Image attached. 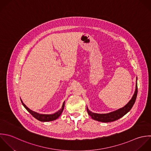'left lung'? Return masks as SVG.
I'll list each match as a JSON object with an SVG mask.
<instances>
[{
	"instance_id": "left-lung-1",
	"label": "left lung",
	"mask_w": 151,
	"mask_h": 151,
	"mask_svg": "<svg viewBox=\"0 0 151 151\" xmlns=\"http://www.w3.org/2000/svg\"><path fill=\"white\" fill-rule=\"evenodd\" d=\"M137 93H138V85L137 83L136 89H135L134 95H133L130 101L124 107L116 111H114L109 114H98L93 113L90 111H89V109L87 108L88 114H89V115L91 116V118L93 119L99 121V122H111L116 121L119 118H122V116H124L131 109V108H132L133 105L135 102L137 96Z\"/></svg>"
}]
</instances>
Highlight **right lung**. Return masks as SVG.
<instances>
[{"label": "right lung", "instance_id": "obj_1", "mask_svg": "<svg viewBox=\"0 0 151 151\" xmlns=\"http://www.w3.org/2000/svg\"><path fill=\"white\" fill-rule=\"evenodd\" d=\"M21 100V99H20ZM21 102H22V105H23V106L25 108V109L35 118H36V119H37L38 121H41V122H49V121H53V120H55L57 118H58L60 115H61L62 112H63V109H64V107H65V102H63V105L62 106V108L57 112H56L55 114H52V115H43V114H38L37 112H33L32 111H31L30 109H29L22 102V101L21 100Z\"/></svg>", "mask_w": 151, "mask_h": 151}]
</instances>
